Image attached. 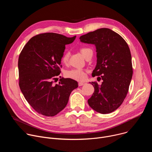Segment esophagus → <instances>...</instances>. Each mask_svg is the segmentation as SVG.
Here are the masks:
<instances>
[{
    "label": "esophagus",
    "mask_w": 152,
    "mask_h": 152,
    "mask_svg": "<svg viewBox=\"0 0 152 152\" xmlns=\"http://www.w3.org/2000/svg\"><path fill=\"white\" fill-rule=\"evenodd\" d=\"M78 84H79V86H82V85L86 84V83L84 82H79Z\"/></svg>",
    "instance_id": "obj_1"
}]
</instances>
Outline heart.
Returning <instances> with one entry per match:
<instances>
[{
    "instance_id": "obj_1",
    "label": "heart",
    "mask_w": 152,
    "mask_h": 152,
    "mask_svg": "<svg viewBox=\"0 0 152 152\" xmlns=\"http://www.w3.org/2000/svg\"><path fill=\"white\" fill-rule=\"evenodd\" d=\"M90 50H91L89 48H84L80 49V52L83 55V56L85 57L88 52H90ZM69 56L70 54L69 52L64 53L61 58L62 62L64 64H66L69 61ZM65 75L69 78L76 80H83L86 78V72L84 70L82 69H72L68 70L65 72Z\"/></svg>"
}]
</instances>
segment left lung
I'll return each mask as SVG.
<instances>
[{"label":"left lung","instance_id":"left-lung-1","mask_svg":"<svg viewBox=\"0 0 152 152\" xmlns=\"http://www.w3.org/2000/svg\"><path fill=\"white\" fill-rule=\"evenodd\" d=\"M79 39L95 46L97 63L92 75L103 80L100 85L90 82L94 92L88 104L97 113L110 114L121 104L127 94L133 74L131 51L125 40L108 28L90 32Z\"/></svg>","mask_w":152,"mask_h":152}]
</instances>
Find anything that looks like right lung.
I'll use <instances>...</instances> for the list:
<instances>
[{
    "mask_svg": "<svg viewBox=\"0 0 152 152\" xmlns=\"http://www.w3.org/2000/svg\"><path fill=\"white\" fill-rule=\"evenodd\" d=\"M76 36L67 37L49 32L33 37L21 52L18 62L19 86L29 104L39 114L53 117L66 106L78 83L62 78L59 84L52 79L60 74L59 67L66 45Z\"/></svg>",
    "mask_w": 152,
    "mask_h": 152,
    "instance_id": "right-lung-1",
    "label": "right lung"
}]
</instances>
